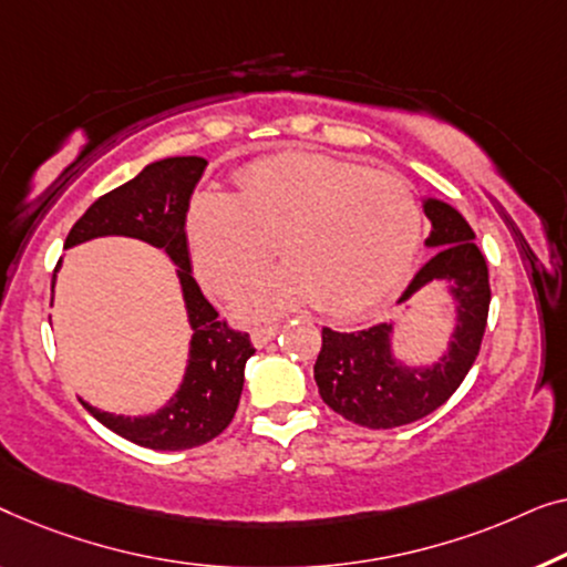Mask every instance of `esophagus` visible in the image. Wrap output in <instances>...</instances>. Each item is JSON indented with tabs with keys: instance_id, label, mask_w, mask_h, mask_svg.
<instances>
[{
	"instance_id": "obj_1",
	"label": "esophagus",
	"mask_w": 567,
	"mask_h": 567,
	"mask_svg": "<svg viewBox=\"0 0 567 567\" xmlns=\"http://www.w3.org/2000/svg\"><path fill=\"white\" fill-rule=\"evenodd\" d=\"M275 333H277V326H257V329H251L254 347H267L269 341L275 339Z\"/></svg>"
}]
</instances>
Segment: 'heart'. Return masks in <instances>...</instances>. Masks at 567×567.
I'll return each instance as SVG.
<instances>
[{
	"instance_id": "heart-1",
	"label": "heart",
	"mask_w": 567,
	"mask_h": 567,
	"mask_svg": "<svg viewBox=\"0 0 567 567\" xmlns=\"http://www.w3.org/2000/svg\"><path fill=\"white\" fill-rule=\"evenodd\" d=\"M424 213L409 182L326 154L261 158L236 179V195L200 193L187 236L203 282L234 295L277 254L282 267L241 298L251 316L313 300L329 316H354L388 298L416 259Z\"/></svg>"
}]
</instances>
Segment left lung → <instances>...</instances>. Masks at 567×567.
Returning <instances> with one entry per match:
<instances>
[{
    "instance_id": "obj_1",
    "label": "left lung",
    "mask_w": 567,
    "mask_h": 567,
    "mask_svg": "<svg viewBox=\"0 0 567 567\" xmlns=\"http://www.w3.org/2000/svg\"><path fill=\"white\" fill-rule=\"evenodd\" d=\"M424 213L432 220L426 246L436 251L398 302H409L419 290H426V285L450 282L457 302V326L442 360L432 367L395 362L390 323L354 333L331 329L321 333V352L313 367L318 393L331 411L364 429L405 426L429 416L450 401L481 352L491 282L483 254L473 241V228L454 207L440 200H426Z\"/></svg>"
}]
</instances>
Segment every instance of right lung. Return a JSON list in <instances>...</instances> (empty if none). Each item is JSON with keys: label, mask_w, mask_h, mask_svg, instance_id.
<instances>
[{"label": "right lung", "mask_w": 567, "mask_h": 567, "mask_svg": "<svg viewBox=\"0 0 567 567\" xmlns=\"http://www.w3.org/2000/svg\"><path fill=\"white\" fill-rule=\"evenodd\" d=\"M205 166L200 156H174L148 164L138 177L86 207L63 244L69 249L97 236H131L164 249L179 267L177 275L195 333L177 395L162 411L138 419L113 416L84 403L110 432L148 450H193L215 440L234 419L244 390V367L254 354L249 333L230 329L226 318H218V310L205 300L189 269L185 220Z\"/></svg>", "instance_id": "obj_1"}]
</instances>
